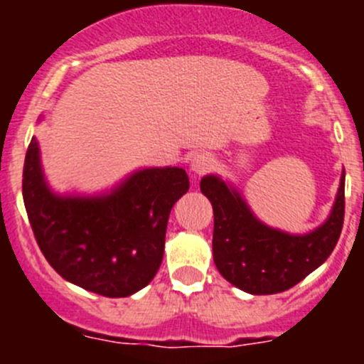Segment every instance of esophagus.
<instances>
[{"mask_svg": "<svg viewBox=\"0 0 364 364\" xmlns=\"http://www.w3.org/2000/svg\"><path fill=\"white\" fill-rule=\"evenodd\" d=\"M213 165H215V160H213V156L209 155L208 151H200V153H197L196 156H193L190 168H192L196 174L200 176V174H204V172L211 171Z\"/></svg>", "mask_w": 364, "mask_h": 364, "instance_id": "1", "label": "esophagus"}]
</instances>
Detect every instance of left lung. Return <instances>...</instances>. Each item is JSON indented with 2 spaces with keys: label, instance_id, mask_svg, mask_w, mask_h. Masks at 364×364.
I'll return each mask as SVG.
<instances>
[{
  "label": "left lung",
  "instance_id": "1",
  "mask_svg": "<svg viewBox=\"0 0 364 364\" xmlns=\"http://www.w3.org/2000/svg\"><path fill=\"white\" fill-rule=\"evenodd\" d=\"M200 192L215 215L213 259L220 274L248 294H278L294 287L335 250L343 227L345 171L331 215L308 234H289L260 222L237 190L204 176Z\"/></svg>",
  "mask_w": 364,
  "mask_h": 364
}]
</instances>
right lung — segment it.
Wrapping results in <instances>:
<instances>
[{
	"mask_svg": "<svg viewBox=\"0 0 364 364\" xmlns=\"http://www.w3.org/2000/svg\"><path fill=\"white\" fill-rule=\"evenodd\" d=\"M188 188L185 168L151 167L105 196L63 197L47 186L35 137L26 151L23 197L40 250L65 280L105 297L132 296L153 280L171 209Z\"/></svg>",
	"mask_w": 364,
	"mask_h": 364,
	"instance_id": "add662e5",
	"label": "right lung"
}]
</instances>
